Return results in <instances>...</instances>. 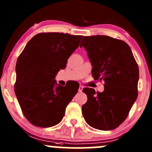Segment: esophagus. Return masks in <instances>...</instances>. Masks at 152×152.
<instances>
[{
    "instance_id": "1",
    "label": "esophagus",
    "mask_w": 152,
    "mask_h": 152,
    "mask_svg": "<svg viewBox=\"0 0 152 152\" xmlns=\"http://www.w3.org/2000/svg\"><path fill=\"white\" fill-rule=\"evenodd\" d=\"M83 86H81V85H80L79 88H78V92H82V91H83Z\"/></svg>"
}]
</instances>
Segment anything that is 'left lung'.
Instances as JSON below:
<instances>
[{
	"label": "left lung",
	"instance_id": "left-lung-1",
	"mask_svg": "<svg viewBox=\"0 0 152 152\" xmlns=\"http://www.w3.org/2000/svg\"><path fill=\"white\" fill-rule=\"evenodd\" d=\"M80 46L88 52L94 80L104 81L103 92L83 88L88 99L82 114L94 129H114L125 121L137 99V63L126 42L107 36H84Z\"/></svg>",
	"mask_w": 152,
	"mask_h": 152
}]
</instances>
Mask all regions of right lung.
<instances>
[{"label":"right lung","mask_w":152,"mask_h":152,"mask_svg":"<svg viewBox=\"0 0 152 152\" xmlns=\"http://www.w3.org/2000/svg\"><path fill=\"white\" fill-rule=\"evenodd\" d=\"M82 36L40 33L34 36L17 60L14 91L20 109L31 124L42 128L62 120L66 108L79 86H63L54 80L79 46Z\"/></svg>","instance_id":"obj_1"}]
</instances>
